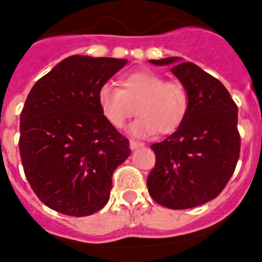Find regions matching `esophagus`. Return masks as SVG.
Wrapping results in <instances>:
<instances>
[{"instance_id": "34e87169", "label": "esophagus", "mask_w": 262, "mask_h": 262, "mask_svg": "<svg viewBox=\"0 0 262 262\" xmlns=\"http://www.w3.org/2000/svg\"><path fill=\"white\" fill-rule=\"evenodd\" d=\"M143 147V143L140 141H135V140H129V148L131 149H136V148H140Z\"/></svg>"}]
</instances>
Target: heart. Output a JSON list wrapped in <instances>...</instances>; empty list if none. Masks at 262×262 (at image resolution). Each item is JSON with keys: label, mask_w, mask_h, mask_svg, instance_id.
Listing matches in <instances>:
<instances>
[{"label": "heart", "mask_w": 262, "mask_h": 262, "mask_svg": "<svg viewBox=\"0 0 262 262\" xmlns=\"http://www.w3.org/2000/svg\"><path fill=\"white\" fill-rule=\"evenodd\" d=\"M98 106L106 121L122 128L134 114V135H169L182 126L189 110V92L181 81L166 80L152 71H134L119 79V88L102 84Z\"/></svg>", "instance_id": "b5f03b06"}]
</instances>
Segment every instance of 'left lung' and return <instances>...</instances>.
Returning a JSON list of instances; mask_svg holds the SVG:
<instances>
[{
  "instance_id": "obj_1",
  "label": "left lung",
  "mask_w": 262,
  "mask_h": 262,
  "mask_svg": "<svg viewBox=\"0 0 262 262\" xmlns=\"http://www.w3.org/2000/svg\"><path fill=\"white\" fill-rule=\"evenodd\" d=\"M177 61L150 59L158 66ZM171 71L188 90L189 110L174 134L150 145L156 165L147 186L160 205L188 209L217 198L234 174L241 153L237 106L224 84L195 63H177Z\"/></svg>"
}]
</instances>
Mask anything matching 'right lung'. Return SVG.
Returning <instances> with one entry per match:
<instances>
[{
    "label": "right lung",
    "instance_id": "right-lung-1",
    "mask_svg": "<svg viewBox=\"0 0 262 262\" xmlns=\"http://www.w3.org/2000/svg\"><path fill=\"white\" fill-rule=\"evenodd\" d=\"M126 62L71 56L28 93L19 152L31 188L50 209L84 217L109 200L113 172L131 149L102 115L97 92Z\"/></svg>",
    "mask_w": 262,
    "mask_h": 262
}]
</instances>
